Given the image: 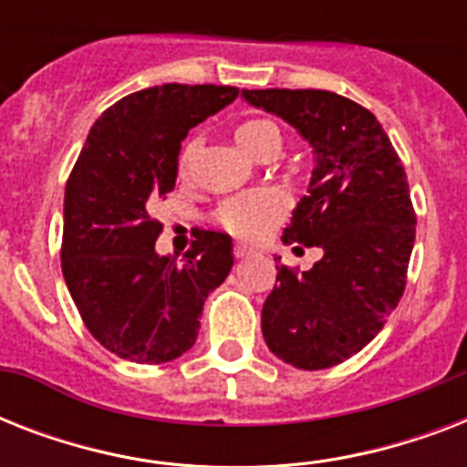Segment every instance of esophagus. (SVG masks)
Returning <instances> with one entry per match:
<instances>
[{
    "instance_id": "esophagus-1",
    "label": "esophagus",
    "mask_w": 467,
    "mask_h": 467,
    "mask_svg": "<svg viewBox=\"0 0 467 467\" xmlns=\"http://www.w3.org/2000/svg\"><path fill=\"white\" fill-rule=\"evenodd\" d=\"M252 254H254V249L247 247V244H234V256H237V259H244V256Z\"/></svg>"
}]
</instances>
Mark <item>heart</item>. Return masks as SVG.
I'll return each mask as SVG.
<instances>
[{
    "mask_svg": "<svg viewBox=\"0 0 467 467\" xmlns=\"http://www.w3.org/2000/svg\"><path fill=\"white\" fill-rule=\"evenodd\" d=\"M234 138L249 155L259 157L266 150L281 148V130L276 123L266 119H249L234 128ZM182 164H186L183 155ZM288 213V198L278 189H254L225 198L220 203L215 220L225 233L240 237V240L256 242L266 237L274 227L285 218Z\"/></svg>",
    "mask_w": 467,
    "mask_h": 467,
    "instance_id": "1",
    "label": "heart"
}]
</instances>
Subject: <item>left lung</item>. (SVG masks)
Wrapping results in <instances>:
<instances>
[{
  "instance_id": "obj_1",
  "label": "left lung",
  "mask_w": 467,
  "mask_h": 467,
  "mask_svg": "<svg viewBox=\"0 0 467 467\" xmlns=\"http://www.w3.org/2000/svg\"><path fill=\"white\" fill-rule=\"evenodd\" d=\"M242 97L310 142L307 196L281 240L325 252L303 274L276 264L264 339L296 368H332L383 329L405 293L417 225L405 167L376 116L351 99L322 89H242Z\"/></svg>"
}]
</instances>
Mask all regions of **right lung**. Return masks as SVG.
<instances>
[{"label":"right lung","mask_w":467,"mask_h":467,"mask_svg":"<svg viewBox=\"0 0 467 467\" xmlns=\"http://www.w3.org/2000/svg\"><path fill=\"white\" fill-rule=\"evenodd\" d=\"M237 87L161 84L128 94L91 126L65 186L62 276L91 337L135 363L193 347L203 303L233 269V240L198 230L176 264L155 252L150 211L176 183L183 138Z\"/></svg>","instance_id":"1"}]
</instances>
